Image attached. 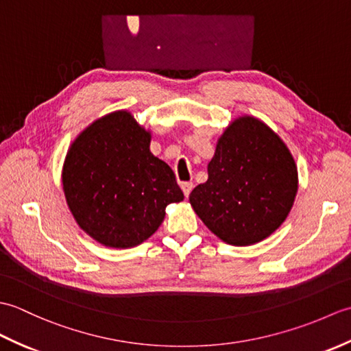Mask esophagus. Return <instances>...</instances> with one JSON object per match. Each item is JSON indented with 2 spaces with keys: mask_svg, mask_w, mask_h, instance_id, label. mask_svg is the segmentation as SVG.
I'll return each instance as SVG.
<instances>
[{
  "mask_svg": "<svg viewBox=\"0 0 351 351\" xmlns=\"http://www.w3.org/2000/svg\"><path fill=\"white\" fill-rule=\"evenodd\" d=\"M193 187H195V184H193V182H182V184H181V189H182V191H184L185 197L190 196V193H191Z\"/></svg>",
  "mask_w": 351,
  "mask_h": 351,
  "instance_id": "1",
  "label": "esophagus"
}]
</instances>
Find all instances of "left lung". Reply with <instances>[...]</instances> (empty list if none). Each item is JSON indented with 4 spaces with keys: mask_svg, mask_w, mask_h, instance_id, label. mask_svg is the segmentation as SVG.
<instances>
[{
    "mask_svg": "<svg viewBox=\"0 0 351 351\" xmlns=\"http://www.w3.org/2000/svg\"><path fill=\"white\" fill-rule=\"evenodd\" d=\"M297 193V167L285 143L255 117L234 121L208 164V181L190 204L208 229L234 245L263 241L285 221Z\"/></svg>",
    "mask_w": 351,
    "mask_h": 351,
    "instance_id": "8db88e82",
    "label": "left lung"
}]
</instances>
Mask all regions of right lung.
Listing matches in <instances>:
<instances>
[{"mask_svg":"<svg viewBox=\"0 0 351 351\" xmlns=\"http://www.w3.org/2000/svg\"><path fill=\"white\" fill-rule=\"evenodd\" d=\"M151 134L128 111L93 122L73 141L63 166L66 202L80 228L108 247L145 241L184 193L166 162L149 151Z\"/></svg>","mask_w":351,"mask_h":351,"instance_id":"add662e5","label":"right lung"}]
</instances>
